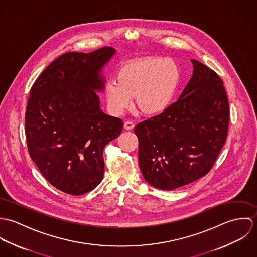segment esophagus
I'll return each instance as SVG.
<instances>
[{
	"label": "esophagus",
	"instance_id": "obj_1",
	"mask_svg": "<svg viewBox=\"0 0 257 257\" xmlns=\"http://www.w3.org/2000/svg\"><path fill=\"white\" fill-rule=\"evenodd\" d=\"M124 128L126 130V131H131V130H133L134 127H135V123L132 121V120H126L125 122H124Z\"/></svg>",
	"mask_w": 257,
	"mask_h": 257
}]
</instances>
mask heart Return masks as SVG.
I'll return each mask as SVG.
<instances>
[{
	"instance_id": "b5f03b06",
	"label": "heart",
	"mask_w": 257,
	"mask_h": 257,
	"mask_svg": "<svg viewBox=\"0 0 257 257\" xmlns=\"http://www.w3.org/2000/svg\"><path fill=\"white\" fill-rule=\"evenodd\" d=\"M180 69L172 59L147 56L123 63L115 81L104 88L108 107L113 114L130 109L136 96L137 106L145 113L156 115L167 110L180 83Z\"/></svg>"
}]
</instances>
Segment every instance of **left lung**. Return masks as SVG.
Returning <instances> with one entry per match:
<instances>
[{
	"label": "left lung",
	"instance_id": "obj_1",
	"mask_svg": "<svg viewBox=\"0 0 257 257\" xmlns=\"http://www.w3.org/2000/svg\"><path fill=\"white\" fill-rule=\"evenodd\" d=\"M191 61L193 75L179 99L135 127L141 171L147 183L161 190L208 174L226 140L229 111L223 82L205 64Z\"/></svg>",
	"mask_w": 257,
	"mask_h": 257
}]
</instances>
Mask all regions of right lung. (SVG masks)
Segmentation results:
<instances>
[{"label":"right lung","mask_w":257,"mask_h":257,"mask_svg":"<svg viewBox=\"0 0 257 257\" xmlns=\"http://www.w3.org/2000/svg\"><path fill=\"white\" fill-rule=\"evenodd\" d=\"M115 49L67 52L50 63L32 87L26 111L30 155L58 190L83 195L104 177L103 150L121 133L120 118L100 109L102 71Z\"/></svg>","instance_id":"obj_1"}]
</instances>
